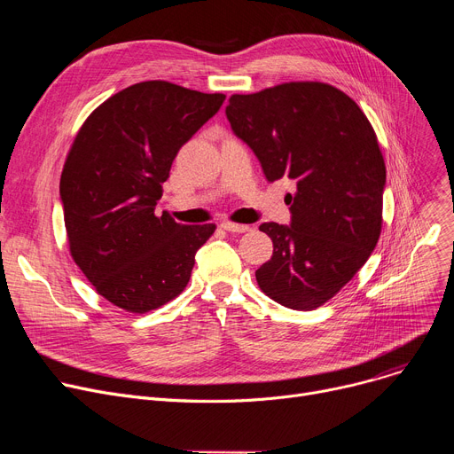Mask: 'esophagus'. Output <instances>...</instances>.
<instances>
[{
  "instance_id": "34e87169",
  "label": "esophagus",
  "mask_w": 454,
  "mask_h": 454,
  "mask_svg": "<svg viewBox=\"0 0 454 454\" xmlns=\"http://www.w3.org/2000/svg\"><path fill=\"white\" fill-rule=\"evenodd\" d=\"M223 228H224L226 231H230V233H245V231L250 230V226H247V224H237V223H224Z\"/></svg>"
}]
</instances>
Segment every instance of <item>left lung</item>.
<instances>
[{
	"label": "left lung",
	"mask_w": 454,
	"mask_h": 454,
	"mask_svg": "<svg viewBox=\"0 0 454 454\" xmlns=\"http://www.w3.org/2000/svg\"><path fill=\"white\" fill-rule=\"evenodd\" d=\"M226 117L269 182L296 184L285 197L291 226H259L274 245L255 270L259 289L313 311L359 272L379 241L387 167L375 130L349 95L315 81L235 93Z\"/></svg>",
	"instance_id": "8db88e82"
}]
</instances>
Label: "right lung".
Masks as SVG:
<instances>
[{
  "label": "right lung",
  "instance_id": "add662e5",
  "mask_svg": "<svg viewBox=\"0 0 454 454\" xmlns=\"http://www.w3.org/2000/svg\"><path fill=\"white\" fill-rule=\"evenodd\" d=\"M224 93L145 81L95 108L71 145L60 200L69 254L103 298L149 313L176 298L215 224L156 215L180 147L219 112Z\"/></svg>",
  "mask_w": 454,
  "mask_h": 454
}]
</instances>
